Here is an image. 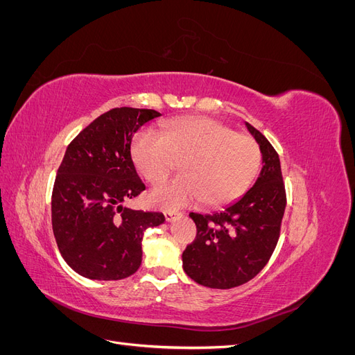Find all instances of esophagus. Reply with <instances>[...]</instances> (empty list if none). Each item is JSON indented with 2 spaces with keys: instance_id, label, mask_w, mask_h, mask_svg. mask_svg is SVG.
Instances as JSON below:
<instances>
[{
  "instance_id": "1",
  "label": "esophagus",
  "mask_w": 355,
  "mask_h": 355,
  "mask_svg": "<svg viewBox=\"0 0 355 355\" xmlns=\"http://www.w3.org/2000/svg\"><path fill=\"white\" fill-rule=\"evenodd\" d=\"M164 216H166V220H167V222H173L176 218H179V216H180V213L167 210V211H164Z\"/></svg>"
}]
</instances>
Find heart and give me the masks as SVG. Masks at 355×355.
<instances>
[{
	"mask_svg": "<svg viewBox=\"0 0 355 355\" xmlns=\"http://www.w3.org/2000/svg\"><path fill=\"white\" fill-rule=\"evenodd\" d=\"M132 159L148 184L164 180L182 159L180 176L154 188L149 201L175 210L202 200L218 207L241 197L259 173L261 151L252 137L207 116L167 121L163 135L144 128L132 142Z\"/></svg>",
	"mask_w": 355,
	"mask_h": 355,
	"instance_id": "obj_1",
	"label": "heart"
}]
</instances>
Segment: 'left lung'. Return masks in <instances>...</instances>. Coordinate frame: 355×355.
<instances>
[{
  "mask_svg": "<svg viewBox=\"0 0 355 355\" xmlns=\"http://www.w3.org/2000/svg\"><path fill=\"white\" fill-rule=\"evenodd\" d=\"M259 145L262 168L254 185L222 211L189 213L197 237L184 254V271L210 288H232L259 274L275 249L286 209L280 158L268 139L245 123Z\"/></svg>",
  "mask_w": 355,
  "mask_h": 355,
  "instance_id": "left-lung-1",
  "label": "left lung"
}]
</instances>
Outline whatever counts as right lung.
Wrapping results in <instances>:
<instances>
[{
	"label": "right lung",
	"instance_id": "add662e5",
	"mask_svg": "<svg viewBox=\"0 0 355 355\" xmlns=\"http://www.w3.org/2000/svg\"><path fill=\"white\" fill-rule=\"evenodd\" d=\"M154 110L114 108L84 128L67 148L51 196L59 252L90 280H123L142 263V239L164 214L124 206L145 189L132 159V139Z\"/></svg>",
	"mask_w": 355,
	"mask_h": 355
}]
</instances>
